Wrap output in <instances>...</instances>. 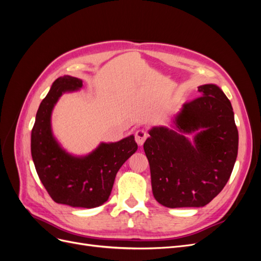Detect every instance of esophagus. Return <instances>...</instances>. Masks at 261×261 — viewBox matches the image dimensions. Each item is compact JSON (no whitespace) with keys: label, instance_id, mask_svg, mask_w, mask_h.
Listing matches in <instances>:
<instances>
[{"label":"esophagus","instance_id":"1","mask_svg":"<svg viewBox=\"0 0 261 261\" xmlns=\"http://www.w3.org/2000/svg\"><path fill=\"white\" fill-rule=\"evenodd\" d=\"M147 137H148V134H147L144 129H139V130H137L136 134H135V140H136V143H137L139 146H143V145H144V143L146 141Z\"/></svg>","mask_w":261,"mask_h":261}]
</instances>
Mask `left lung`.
<instances>
[{"mask_svg":"<svg viewBox=\"0 0 261 261\" xmlns=\"http://www.w3.org/2000/svg\"><path fill=\"white\" fill-rule=\"evenodd\" d=\"M201 97L183 105L175 128L154 126L144 150L155 200L168 208L203 207L222 191L239 150L230 100L213 84L198 87ZM197 134L192 144L185 133Z\"/></svg>","mask_w":261,"mask_h":261,"instance_id":"left-lung-1","label":"left lung"}]
</instances>
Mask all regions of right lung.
Wrapping results in <instances>:
<instances>
[{"instance_id":"1","label":"right lung","mask_w":261,"mask_h":261,"mask_svg":"<svg viewBox=\"0 0 261 261\" xmlns=\"http://www.w3.org/2000/svg\"><path fill=\"white\" fill-rule=\"evenodd\" d=\"M83 87V81L72 76L59 77L42 100L31 130V155L51 198L70 207L96 208L111 195L116 173L138 148L130 135L116 143H102L91 153L74 156L63 150L51 129V113L64 92Z\"/></svg>"}]
</instances>
